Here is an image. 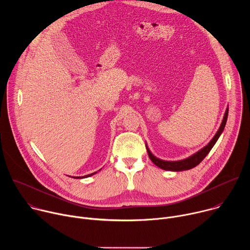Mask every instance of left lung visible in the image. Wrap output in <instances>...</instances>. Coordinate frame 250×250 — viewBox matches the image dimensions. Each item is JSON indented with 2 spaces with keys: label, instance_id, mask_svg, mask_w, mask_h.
<instances>
[{
  "label": "left lung",
  "instance_id": "obj_1",
  "mask_svg": "<svg viewBox=\"0 0 250 250\" xmlns=\"http://www.w3.org/2000/svg\"><path fill=\"white\" fill-rule=\"evenodd\" d=\"M228 115H229V109H227L224 120L222 122V125L219 128V130L217 131L216 135L212 137V139L208 142V146H206L204 148H202L201 150H199L198 152H196L195 154H193L192 156L183 159V160H179V161H166V160H162L159 159L157 157H155L149 150V148L146 146L147 152H148V156L150 158V160L159 168L163 169V170H169V171H184V170H189L192 169L194 167H196L198 164H200L202 162V160L208 155V153L210 151V149L212 148V146H215V144L217 142V140L219 139L220 135L222 134L226 124H227V120H228Z\"/></svg>",
  "mask_w": 250,
  "mask_h": 250
}]
</instances>
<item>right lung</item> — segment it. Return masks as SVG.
I'll return each instance as SVG.
<instances>
[{
	"instance_id": "add662e5",
	"label": "right lung",
	"mask_w": 250,
	"mask_h": 250,
	"mask_svg": "<svg viewBox=\"0 0 250 250\" xmlns=\"http://www.w3.org/2000/svg\"><path fill=\"white\" fill-rule=\"evenodd\" d=\"M97 172H94V173H91V174H88V175H86V176H82V177H76V178H86V177H89V176H92V175H94V174H96Z\"/></svg>"
}]
</instances>
